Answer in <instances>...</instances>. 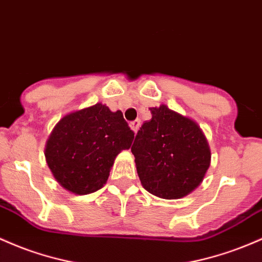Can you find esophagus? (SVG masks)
<instances>
[{
    "label": "esophagus",
    "instance_id": "esophagus-1",
    "mask_svg": "<svg viewBox=\"0 0 262 262\" xmlns=\"http://www.w3.org/2000/svg\"><path fill=\"white\" fill-rule=\"evenodd\" d=\"M129 126H130V128H132V130H133L134 133H137V132H138V129H139V126H140V120H139V119H136V120H133V122H130V123H129Z\"/></svg>",
    "mask_w": 262,
    "mask_h": 262
}]
</instances>
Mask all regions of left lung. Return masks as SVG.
<instances>
[{
	"label": "left lung",
	"instance_id": "8db88e82",
	"mask_svg": "<svg viewBox=\"0 0 262 262\" xmlns=\"http://www.w3.org/2000/svg\"><path fill=\"white\" fill-rule=\"evenodd\" d=\"M151 119L138 130L132 145L137 171L146 191L180 199L200 185L210 166V149L194 120L166 105L150 108Z\"/></svg>",
	"mask_w": 262,
	"mask_h": 262
}]
</instances>
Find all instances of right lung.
<instances>
[{"label":"right lung","mask_w":262,"mask_h":262,"mask_svg":"<svg viewBox=\"0 0 262 262\" xmlns=\"http://www.w3.org/2000/svg\"><path fill=\"white\" fill-rule=\"evenodd\" d=\"M133 139L122 112L97 103L63 117L47 140L45 155L63 188L85 195L107 183L114 159L130 148Z\"/></svg>","instance_id":"add662e5"}]
</instances>
